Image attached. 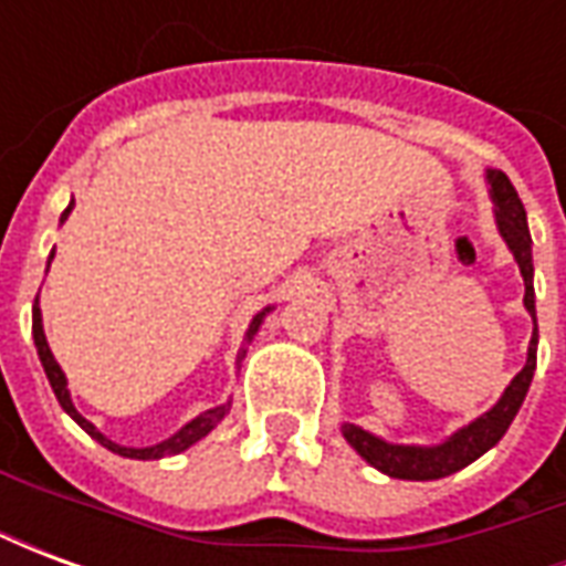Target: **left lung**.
<instances>
[{
  "instance_id": "1",
  "label": "left lung",
  "mask_w": 566,
  "mask_h": 566,
  "mask_svg": "<svg viewBox=\"0 0 566 566\" xmlns=\"http://www.w3.org/2000/svg\"><path fill=\"white\" fill-rule=\"evenodd\" d=\"M488 197L494 202V223L503 242L512 251V258L518 263V272L524 279V308L534 321V333H531V345H527V360H524L522 373L506 385V391L500 394V400L488 412L473 418L470 424L454 430L449 439H442L437 446H403V442H388V439L369 433L364 427L345 421L343 437L352 449L379 473L391 475V479H409V482H433V479H446V475L458 473L467 463L482 458L488 449H494L503 433L510 430L512 418L518 416L527 388L534 381L536 369V300H534V254H531V230H527V214L515 187L510 178L500 169H485Z\"/></svg>"
}]
</instances>
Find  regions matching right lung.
Returning a JSON list of instances; mask_svg holds the SVG:
<instances>
[{"mask_svg": "<svg viewBox=\"0 0 566 566\" xmlns=\"http://www.w3.org/2000/svg\"><path fill=\"white\" fill-rule=\"evenodd\" d=\"M72 206H75V199L69 202V209L60 214V223H66L69 211H72ZM51 260H54V251H51V258H48V266H51ZM272 306H266L263 312H258L254 318H251V324H248V333H245V345L258 336L260 324H263V318L270 315ZM32 343H35V352H39V360H42L44 367V376H48V381H51V388H54L56 400H60V406H63V412H66L75 424L81 427V430H87L99 446H105L108 451H115V454H120V458H133V461H160V458H169V454H181V451H187L193 442H199L202 437H209L214 427L221 424L223 416L230 412V403L233 400H227V403L214 406V409H206L202 416H197L193 421H187L181 430H175L172 437L163 439V442H154V446H142V449H136V446H120V442H115V439H108L103 433V430H96V424H91L87 418L81 416L78 409H75V403H72V394H69V381H66V373L60 369V364H56V357L51 355V345H48V336H44V324H42V308H39V296H35V306H32ZM242 357H245V348L239 352V364H242Z\"/></svg>", "mask_w": 566, "mask_h": 566, "instance_id": "right-lung-1", "label": "right lung"}]
</instances>
